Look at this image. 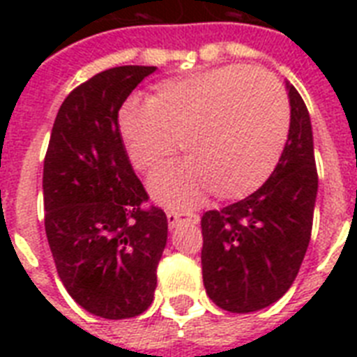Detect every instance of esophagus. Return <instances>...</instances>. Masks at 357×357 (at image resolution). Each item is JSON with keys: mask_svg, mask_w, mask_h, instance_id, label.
<instances>
[{"mask_svg": "<svg viewBox=\"0 0 357 357\" xmlns=\"http://www.w3.org/2000/svg\"><path fill=\"white\" fill-rule=\"evenodd\" d=\"M167 220L170 229H174V228H178V226H181V224H198L200 217L195 215V213H187V211H168Z\"/></svg>", "mask_w": 357, "mask_h": 357, "instance_id": "obj_1", "label": "esophagus"}]
</instances>
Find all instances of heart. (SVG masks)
<instances>
[{"instance_id": "obj_1", "label": "heart", "mask_w": 357, "mask_h": 357, "mask_svg": "<svg viewBox=\"0 0 357 357\" xmlns=\"http://www.w3.org/2000/svg\"><path fill=\"white\" fill-rule=\"evenodd\" d=\"M287 96L263 70L243 64L162 81L146 103L129 102L119 126L135 168L151 172L178 151L189 159L153 174V198L190 207L213 190L238 200L271 178L287 142Z\"/></svg>"}]
</instances>
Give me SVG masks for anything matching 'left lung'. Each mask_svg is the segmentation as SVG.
I'll use <instances>...</instances> for the list:
<instances>
[{"instance_id": "obj_1", "label": "left lung", "mask_w": 357, "mask_h": 357, "mask_svg": "<svg viewBox=\"0 0 357 357\" xmlns=\"http://www.w3.org/2000/svg\"><path fill=\"white\" fill-rule=\"evenodd\" d=\"M291 123L271 178L244 200L202 217L207 296L231 313L274 304L293 285L310 244L319 178L304 100L285 81Z\"/></svg>"}]
</instances>
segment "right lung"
I'll return each mask as SVG.
<instances>
[{
	"instance_id": "right-lung-1",
	"label": "right lung",
	"mask_w": 357,
	"mask_h": 357,
	"mask_svg": "<svg viewBox=\"0 0 357 357\" xmlns=\"http://www.w3.org/2000/svg\"><path fill=\"white\" fill-rule=\"evenodd\" d=\"M155 66H116L70 92L44 159V224L59 278L85 311L131 319L153 302L168 220L135 176L122 103Z\"/></svg>"
}]
</instances>
